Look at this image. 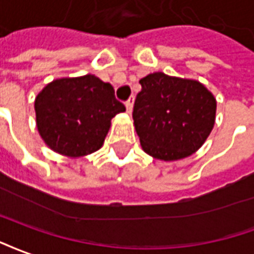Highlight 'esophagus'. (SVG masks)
I'll return each instance as SVG.
<instances>
[{
  "instance_id": "obj_1",
  "label": "esophagus",
  "mask_w": 254,
  "mask_h": 254,
  "mask_svg": "<svg viewBox=\"0 0 254 254\" xmlns=\"http://www.w3.org/2000/svg\"><path fill=\"white\" fill-rule=\"evenodd\" d=\"M132 107H134V96H131V97L126 101V108H127V112H128V114L132 112Z\"/></svg>"
}]
</instances>
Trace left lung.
<instances>
[{
  "label": "left lung",
  "mask_w": 254,
  "mask_h": 254,
  "mask_svg": "<svg viewBox=\"0 0 254 254\" xmlns=\"http://www.w3.org/2000/svg\"><path fill=\"white\" fill-rule=\"evenodd\" d=\"M135 99L132 119L145 153L177 161L200 149L215 125L216 100L196 79L147 74Z\"/></svg>",
  "instance_id": "8db88e82"
}]
</instances>
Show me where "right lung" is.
<instances>
[{
    "label": "right lung",
    "instance_id": "right-lung-1",
    "mask_svg": "<svg viewBox=\"0 0 254 254\" xmlns=\"http://www.w3.org/2000/svg\"><path fill=\"white\" fill-rule=\"evenodd\" d=\"M126 107L112 85L93 74L54 79L35 99L36 127L50 149L70 158L92 154L103 146L111 120Z\"/></svg>",
    "mask_w": 254,
    "mask_h": 254
}]
</instances>
